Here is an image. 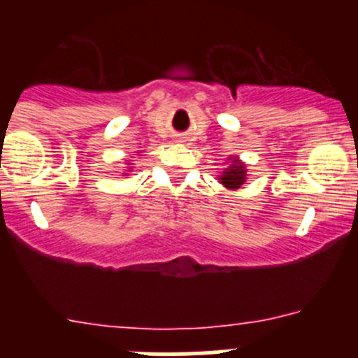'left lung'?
<instances>
[{"label":"left lung","mask_w":358,"mask_h":358,"mask_svg":"<svg viewBox=\"0 0 358 358\" xmlns=\"http://www.w3.org/2000/svg\"><path fill=\"white\" fill-rule=\"evenodd\" d=\"M229 166L218 175V182L225 189L237 190L246 183L248 180V168L239 157H229Z\"/></svg>","instance_id":"left-lung-1"}]
</instances>
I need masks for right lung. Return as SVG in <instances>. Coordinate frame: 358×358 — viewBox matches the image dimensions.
Segmentation results:
<instances>
[{
  "label": "right lung",
  "mask_w": 358,
  "mask_h": 358,
  "mask_svg": "<svg viewBox=\"0 0 358 358\" xmlns=\"http://www.w3.org/2000/svg\"><path fill=\"white\" fill-rule=\"evenodd\" d=\"M136 156H140V152L136 154ZM124 164H126V169H124V173H122V175H128L129 171H133V159H129V161H126Z\"/></svg>",
  "instance_id": "obj_1"
}]
</instances>
